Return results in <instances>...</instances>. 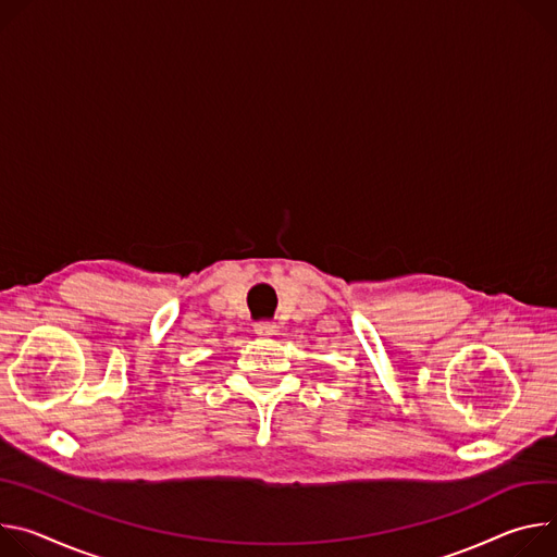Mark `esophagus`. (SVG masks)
<instances>
[{
    "instance_id": "obj_1",
    "label": "esophagus",
    "mask_w": 557,
    "mask_h": 557,
    "mask_svg": "<svg viewBox=\"0 0 557 557\" xmlns=\"http://www.w3.org/2000/svg\"><path fill=\"white\" fill-rule=\"evenodd\" d=\"M255 332L259 336H274L278 332V327L272 321H259V323H255Z\"/></svg>"
}]
</instances>
